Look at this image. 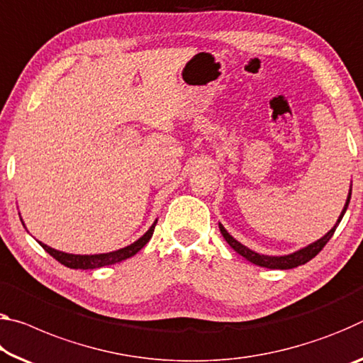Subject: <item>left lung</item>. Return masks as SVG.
I'll list each match as a JSON object with an SVG mask.
<instances>
[{"label":"left lung","mask_w":363,"mask_h":363,"mask_svg":"<svg viewBox=\"0 0 363 363\" xmlns=\"http://www.w3.org/2000/svg\"><path fill=\"white\" fill-rule=\"evenodd\" d=\"M350 194H352V189L349 191V195H347V200H346V205H344V208L341 211V215H339L337 221L335 226H333L330 231H328L323 238L315 240V242H312L307 247H303V249L294 252V254H289V255H283V257H269V255H262V254H257V252L250 250L249 247L242 245L240 242H238L231 234H229L226 229H224L223 224H220V231L223 234V238L226 239V242L233 247V249L238 252L239 255H242L245 260H249L252 263L258 264V267H263V268H269V269H291V268H296L298 267V264H306L307 262L312 260V258L315 255L320 254V250L323 249V247L328 244V240H330L333 238V234H335L337 224L341 223L344 213H346L347 206H349V202H350Z\"/></svg>","instance_id":"obj_1"}]
</instances>
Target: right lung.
I'll list each match as a JSON object with an SVG mask.
<instances>
[{
	"label": "right lung",
	"instance_id": "1",
	"mask_svg": "<svg viewBox=\"0 0 363 363\" xmlns=\"http://www.w3.org/2000/svg\"><path fill=\"white\" fill-rule=\"evenodd\" d=\"M158 221V220H157ZM157 221L152 224V228L148 229V231L142 235L140 239H137L134 244H130L128 247H124V249H119V250H114V252H108V254H96V255H74V254H66V252H61V250H56V249H51L47 244L40 242L38 244L43 247L45 250L48 252V254L56 258L57 262L61 264H65L67 268H72V269H94V268H101V267H106V264H114L118 262H123L125 258H130L134 257L137 252H139L143 245H145L148 240L152 239L153 231H155V226H157Z\"/></svg>",
	"mask_w": 363,
	"mask_h": 363
}]
</instances>
